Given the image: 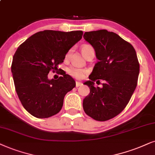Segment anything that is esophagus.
<instances>
[{
    "mask_svg": "<svg viewBox=\"0 0 155 155\" xmlns=\"http://www.w3.org/2000/svg\"><path fill=\"white\" fill-rule=\"evenodd\" d=\"M81 85H82V83H81V82H79V81H76V87H81Z\"/></svg>",
    "mask_w": 155,
    "mask_h": 155,
    "instance_id": "obj_1",
    "label": "esophagus"
}]
</instances>
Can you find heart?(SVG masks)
Wrapping results in <instances>:
<instances>
[{"instance_id": "heart-1", "label": "heart", "mask_w": 155, "mask_h": 155, "mask_svg": "<svg viewBox=\"0 0 155 155\" xmlns=\"http://www.w3.org/2000/svg\"><path fill=\"white\" fill-rule=\"evenodd\" d=\"M90 46H89V45H84V46L81 47V52L84 56L85 55L86 51H87V48H89ZM71 50H69L67 53H66V58H68L69 57L70 54H71ZM67 72L69 75H71V76H73V77L76 78V79H81V78L84 77V76L87 73V70L85 69V68H79L76 66H71L68 68Z\"/></svg>"}]
</instances>
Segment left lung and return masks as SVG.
<instances>
[{"label": "left lung", "mask_w": 155, "mask_h": 155, "mask_svg": "<svg viewBox=\"0 0 155 155\" xmlns=\"http://www.w3.org/2000/svg\"><path fill=\"white\" fill-rule=\"evenodd\" d=\"M84 38L93 46L99 61L84 84L90 94L83 101L88 116L97 121L114 118L124 110L134 93L140 64L134 47L119 35L107 30L85 32ZM104 81L103 87L94 82Z\"/></svg>", "instance_id": "1"}]
</instances>
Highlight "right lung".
Returning a JSON list of instances; mask_svg holds the SVG:
<instances>
[{
    "label": "right lung",
    "mask_w": 155,
    "mask_h": 155,
    "mask_svg": "<svg viewBox=\"0 0 155 155\" xmlns=\"http://www.w3.org/2000/svg\"><path fill=\"white\" fill-rule=\"evenodd\" d=\"M82 35V31L45 30L17 48L11 65L15 91L23 107L34 117L48 118L59 112L66 93L76 87L73 78L64 71L56 80L48 79V74L58 69Z\"/></svg>",
    "instance_id": "add662e5"
}]
</instances>
